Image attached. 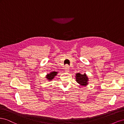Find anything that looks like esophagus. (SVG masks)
Masks as SVG:
<instances>
[{"instance_id":"esophagus-1","label":"esophagus","mask_w":124,"mask_h":124,"mask_svg":"<svg viewBox=\"0 0 124 124\" xmlns=\"http://www.w3.org/2000/svg\"><path fill=\"white\" fill-rule=\"evenodd\" d=\"M69 70V66L68 65H66L65 67V71H68Z\"/></svg>"}]
</instances>
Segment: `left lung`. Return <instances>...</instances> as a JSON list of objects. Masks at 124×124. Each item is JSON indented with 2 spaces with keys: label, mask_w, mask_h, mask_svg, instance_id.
<instances>
[{
  "label": "left lung",
  "mask_w": 124,
  "mask_h": 124,
  "mask_svg": "<svg viewBox=\"0 0 124 124\" xmlns=\"http://www.w3.org/2000/svg\"><path fill=\"white\" fill-rule=\"evenodd\" d=\"M88 78L85 74H81L78 73L76 74V81L81 85H86L88 84Z\"/></svg>",
  "instance_id": "left-lung-1"
}]
</instances>
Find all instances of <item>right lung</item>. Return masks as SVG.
I'll return each instance as SVG.
<instances>
[{
  "label": "right lung",
  "instance_id": "add662e5",
  "mask_svg": "<svg viewBox=\"0 0 124 124\" xmlns=\"http://www.w3.org/2000/svg\"><path fill=\"white\" fill-rule=\"evenodd\" d=\"M57 73V72H55V71H54V72H51L50 74H47L46 78H47L48 80H51L53 79V78L55 77V76H56Z\"/></svg>",
  "mask_w": 124,
  "mask_h": 124
}]
</instances>
